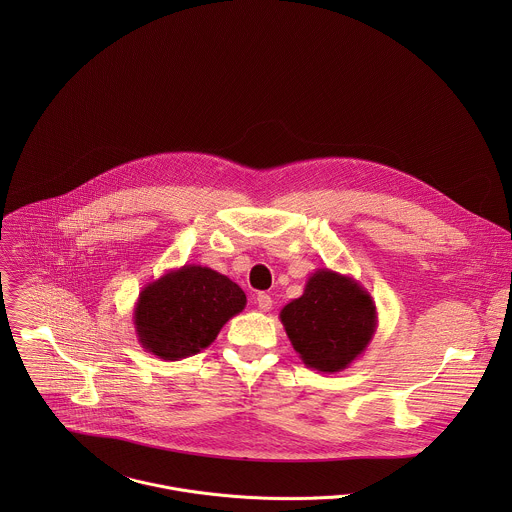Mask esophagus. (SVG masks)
Returning a JSON list of instances; mask_svg holds the SVG:
<instances>
[{
	"instance_id": "34e87169",
	"label": "esophagus",
	"mask_w": 512,
	"mask_h": 512,
	"mask_svg": "<svg viewBox=\"0 0 512 512\" xmlns=\"http://www.w3.org/2000/svg\"><path fill=\"white\" fill-rule=\"evenodd\" d=\"M256 303L262 311H270L272 309V297L268 293H258L256 295Z\"/></svg>"
}]
</instances>
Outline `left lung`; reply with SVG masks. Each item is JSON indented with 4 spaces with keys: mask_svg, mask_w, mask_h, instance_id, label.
<instances>
[{
    "mask_svg": "<svg viewBox=\"0 0 512 512\" xmlns=\"http://www.w3.org/2000/svg\"><path fill=\"white\" fill-rule=\"evenodd\" d=\"M284 329L303 365L333 374L355 363L376 331V305L351 276L321 268L303 295L280 311Z\"/></svg>",
    "mask_w": 512,
    "mask_h": 512,
    "instance_id": "8db88e82",
    "label": "left lung"
}]
</instances>
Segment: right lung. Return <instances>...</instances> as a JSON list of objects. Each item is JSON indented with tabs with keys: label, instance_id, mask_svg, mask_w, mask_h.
<instances>
[{
	"label": "right lung",
	"instance_id": "1",
	"mask_svg": "<svg viewBox=\"0 0 512 512\" xmlns=\"http://www.w3.org/2000/svg\"><path fill=\"white\" fill-rule=\"evenodd\" d=\"M246 307V293L217 270L185 264L140 292L134 325L140 345L163 361L207 349L224 323Z\"/></svg>",
	"mask_w": 512,
	"mask_h": 512
}]
</instances>
